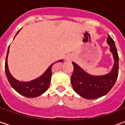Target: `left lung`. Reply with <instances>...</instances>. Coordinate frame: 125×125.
<instances>
[{
	"instance_id": "obj_1",
	"label": "left lung",
	"mask_w": 125,
	"mask_h": 125,
	"mask_svg": "<svg viewBox=\"0 0 125 125\" xmlns=\"http://www.w3.org/2000/svg\"><path fill=\"white\" fill-rule=\"evenodd\" d=\"M107 43L114 58V65L111 71L105 75L94 76L86 73L79 65L72 62L74 72L71 82L74 91L82 97L88 99L101 97L106 94L113 88L118 76L119 57L115 42L108 36Z\"/></svg>"
}]
</instances>
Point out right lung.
<instances>
[{"label": "right lung", "instance_id": "add662e5", "mask_svg": "<svg viewBox=\"0 0 125 125\" xmlns=\"http://www.w3.org/2000/svg\"><path fill=\"white\" fill-rule=\"evenodd\" d=\"M19 31L20 30L17 32V35ZM9 49H10V46L7 50V56L5 59V74L7 76V80L11 85V86L20 94L25 96L26 97H29V98L37 97L38 96H40L44 93H45L48 90L50 85L51 78L52 75L51 69L53 64L51 65L49 67V68L46 70L45 72L41 76H40L36 79L28 81V82L19 81L12 76L8 69L7 57H8V53H9ZM58 62H62V60H59Z\"/></svg>", "mask_w": 125, "mask_h": 125}]
</instances>
